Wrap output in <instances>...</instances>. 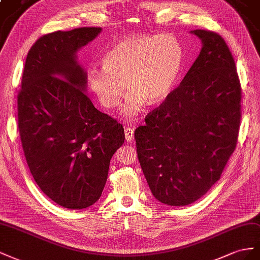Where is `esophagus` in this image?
Instances as JSON below:
<instances>
[{"instance_id": "esophagus-1", "label": "esophagus", "mask_w": 260, "mask_h": 260, "mask_svg": "<svg viewBox=\"0 0 260 260\" xmlns=\"http://www.w3.org/2000/svg\"><path fill=\"white\" fill-rule=\"evenodd\" d=\"M124 133H125V138L127 142H132L133 139H134V128L132 127H125L124 128Z\"/></svg>"}]
</instances>
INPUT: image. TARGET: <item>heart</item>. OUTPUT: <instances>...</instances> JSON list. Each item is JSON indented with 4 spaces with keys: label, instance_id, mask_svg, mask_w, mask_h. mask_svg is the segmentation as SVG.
Instances as JSON below:
<instances>
[{
    "label": "heart",
    "instance_id": "heart-1",
    "mask_svg": "<svg viewBox=\"0 0 260 260\" xmlns=\"http://www.w3.org/2000/svg\"><path fill=\"white\" fill-rule=\"evenodd\" d=\"M103 68L88 71V84L107 109L120 105L121 112L134 118L145 110L148 101L158 103L173 90L183 66V49L174 36H131L111 48L102 58Z\"/></svg>",
    "mask_w": 260,
    "mask_h": 260
}]
</instances>
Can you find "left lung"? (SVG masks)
I'll list each match as a JSON object with an SVG mask.
<instances>
[{"label":"left lung","instance_id":"obj_1","mask_svg":"<svg viewBox=\"0 0 260 260\" xmlns=\"http://www.w3.org/2000/svg\"><path fill=\"white\" fill-rule=\"evenodd\" d=\"M190 34L202 41L199 55L180 86L135 131L153 197L176 207L196 202L220 180L241 120V85L225 41L202 29Z\"/></svg>","mask_w":260,"mask_h":260}]
</instances>
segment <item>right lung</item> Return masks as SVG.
Returning a JSON list of instances; mask_svg holds the SVG:
<instances>
[{"mask_svg": "<svg viewBox=\"0 0 260 260\" xmlns=\"http://www.w3.org/2000/svg\"><path fill=\"white\" fill-rule=\"evenodd\" d=\"M99 27L42 36L29 50L18 93V128L35 182L68 209L100 198L110 161L125 139L122 124L94 108L78 51Z\"/></svg>", "mask_w": 260, "mask_h": 260, "instance_id": "add662e5", "label": "right lung"}]
</instances>
